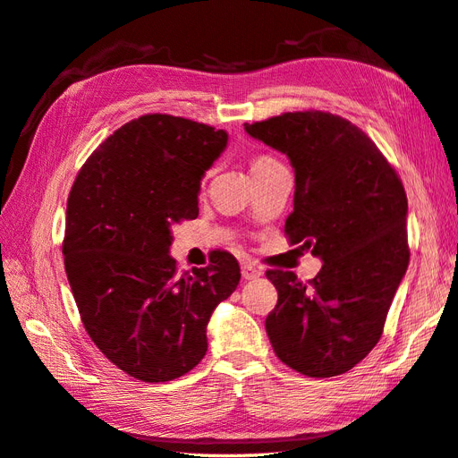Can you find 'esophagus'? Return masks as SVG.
Masks as SVG:
<instances>
[{
	"instance_id": "esophagus-1",
	"label": "esophagus",
	"mask_w": 458,
	"mask_h": 458,
	"mask_svg": "<svg viewBox=\"0 0 458 458\" xmlns=\"http://www.w3.org/2000/svg\"><path fill=\"white\" fill-rule=\"evenodd\" d=\"M258 276H261V269L252 266V263H244V266H242V279L254 281V279H258Z\"/></svg>"
}]
</instances>
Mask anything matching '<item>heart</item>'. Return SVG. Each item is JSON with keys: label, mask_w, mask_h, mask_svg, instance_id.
Masks as SVG:
<instances>
[{"label": "heart", "mask_w": 458, "mask_h": 458, "mask_svg": "<svg viewBox=\"0 0 458 458\" xmlns=\"http://www.w3.org/2000/svg\"><path fill=\"white\" fill-rule=\"evenodd\" d=\"M276 164L271 157H256L250 160V172H258V170H263L267 168V165H273Z\"/></svg>", "instance_id": "1"}]
</instances>
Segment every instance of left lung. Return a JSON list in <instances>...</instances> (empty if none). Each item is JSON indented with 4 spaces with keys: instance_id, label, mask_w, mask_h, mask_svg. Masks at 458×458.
<instances>
[{
    "instance_id": "obj_1",
    "label": "left lung",
    "mask_w": 458,
    "mask_h": 458,
    "mask_svg": "<svg viewBox=\"0 0 458 458\" xmlns=\"http://www.w3.org/2000/svg\"><path fill=\"white\" fill-rule=\"evenodd\" d=\"M284 152L296 174L290 244L325 263L308 284L269 269L279 300L266 318L276 357L311 378L348 372L378 344L409 266L407 195L380 148L355 123L323 110L244 123Z\"/></svg>"
}]
</instances>
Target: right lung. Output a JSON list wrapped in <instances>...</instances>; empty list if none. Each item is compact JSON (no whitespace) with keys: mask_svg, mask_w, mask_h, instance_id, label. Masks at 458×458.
Instances as JSON below:
<instances>
[{"mask_svg":"<svg viewBox=\"0 0 458 458\" xmlns=\"http://www.w3.org/2000/svg\"><path fill=\"white\" fill-rule=\"evenodd\" d=\"M227 133L172 114L123 123L81 165L66 202L64 269L80 318L110 363L143 382H168L206 355V325L241 281L217 252L177 273L172 227L199 216L204 172Z\"/></svg>","mask_w":458,"mask_h":458,"instance_id":"1","label":"right lung"}]
</instances>
